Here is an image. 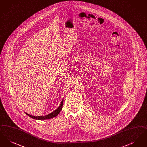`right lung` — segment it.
<instances>
[{
    "instance_id": "obj_1",
    "label": "right lung",
    "mask_w": 147,
    "mask_h": 147,
    "mask_svg": "<svg viewBox=\"0 0 147 147\" xmlns=\"http://www.w3.org/2000/svg\"><path fill=\"white\" fill-rule=\"evenodd\" d=\"M63 104V99L60 104V106L56 109V110H55L53 112L49 113V115H47L46 116H34L32 115H30L28 113H26V114L29 117L32 118V119H40V120H43V119H52L53 118L57 116L58 113L61 111L62 109V106Z\"/></svg>"
}]
</instances>
